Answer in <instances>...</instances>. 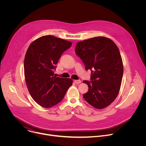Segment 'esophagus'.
Returning a JSON list of instances; mask_svg holds the SVG:
<instances>
[{
    "label": "esophagus",
    "mask_w": 146,
    "mask_h": 146,
    "mask_svg": "<svg viewBox=\"0 0 146 146\" xmlns=\"http://www.w3.org/2000/svg\"><path fill=\"white\" fill-rule=\"evenodd\" d=\"M74 82L76 83V84H80V83H81V81L79 80H74Z\"/></svg>",
    "instance_id": "esophagus-1"
}]
</instances>
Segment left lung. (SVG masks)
<instances>
[{
	"label": "left lung",
	"mask_w": 146,
	"mask_h": 146,
	"mask_svg": "<svg viewBox=\"0 0 146 146\" xmlns=\"http://www.w3.org/2000/svg\"><path fill=\"white\" fill-rule=\"evenodd\" d=\"M75 52L86 70L91 71V81H83L88 86L83 97L96 109L108 107L117 98L122 78L123 64L118 48L111 39L99 36L79 41Z\"/></svg>",
	"instance_id": "left-lung-1"
}]
</instances>
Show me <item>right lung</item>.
Listing matches in <instances>:
<instances>
[{"instance_id": "add662e5", "label": "right lung", "mask_w": 146, "mask_h": 146, "mask_svg": "<svg viewBox=\"0 0 146 146\" xmlns=\"http://www.w3.org/2000/svg\"><path fill=\"white\" fill-rule=\"evenodd\" d=\"M72 42L51 35L41 36L28 47L24 59V74L28 91L41 106L51 108L64 98L72 85L70 78L55 76V65Z\"/></svg>"}]
</instances>
